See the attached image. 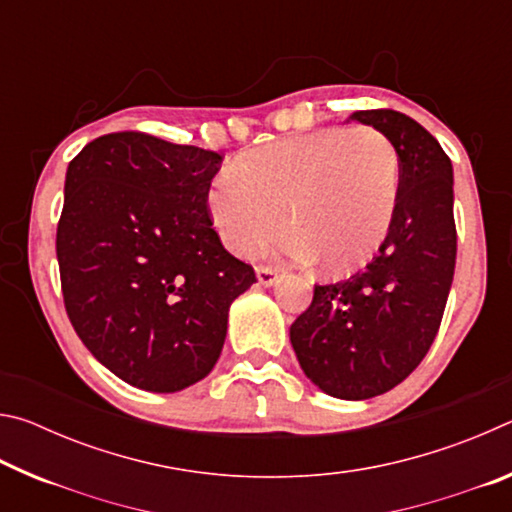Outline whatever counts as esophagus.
Instances as JSON below:
<instances>
[{
  "label": "esophagus",
  "mask_w": 512,
  "mask_h": 512,
  "mask_svg": "<svg viewBox=\"0 0 512 512\" xmlns=\"http://www.w3.org/2000/svg\"><path fill=\"white\" fill-rule=\"evenodd\" d=\"M255 273H257V282L262 284V287H273V284L280 280V271H275L271 266H257Z\"/></svg>",
  "instance_id": "1"
}]
</instances>
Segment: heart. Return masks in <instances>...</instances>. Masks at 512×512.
I'll return each instance as SVG.
<instances>
[{"mask_svg": "<svg viewBox=\"0 0 512 512\" xmlns=\"http://www.w3.org/2000/svg\"><path fill=\"white\" fill-rule=\"evenodd\" d=\"M400 185V153L377 128H320L257 146L237 169L216 173L207 210L232 253L253 255L289 223L282 257L320 259L327 273L343 275L386 241Z\"/></svg>", "mask_w": 512, "mask_h": 512, "instance_id": "heart-1", "label": "heart"}]
</instances>
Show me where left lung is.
Returning <instances> with one entry per match:
<instances>
[{"label":"left lung","mask_w":512,"mask_h":512,"mask_svg":"<svg viewBox=\"0 0 512 512\" xmlns=\"http://www.w3.org/2000/svg\"><path fill=\"white\" fill-rule=\"evenodd\" d=\"M352 121L395 144L402 185L391 232L348 280L314 289L291 325L300 368L339 400L391 391L436 339L456 266L454 169L436 137L397 110H357Z\"/></svg>","instance_id":"obj_1"}]
</instances>
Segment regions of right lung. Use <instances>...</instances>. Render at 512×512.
<instances>
[{
  "mask_svg": "<svg viewBox=\"0 0 512 512\" xmlns=\"http://www.w3.org/2000/svg\"><path fill=\"white\" fill-rule=\"evenodd\" d=\"M221 162L126 131L97 137L67 167L56 232L67 316L92 357L142 391L210 375L230 305L257 282L212 228Z\"/></svg>",
  "mask_w": 512,
  "mask_h": 512,
  "instance_id": "right-lung-1",
  "label": "right lung"
}]
</instances>
